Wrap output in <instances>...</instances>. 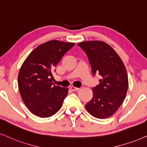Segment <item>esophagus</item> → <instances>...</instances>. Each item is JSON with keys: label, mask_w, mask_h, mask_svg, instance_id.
<instances>
[{"label": "esophagus", "mask_w": 147, "mask_h": 147, "mask_svg": "<svg viewBox=\"0 0 147 147\" xmlns=\"http://www.w3.org/2000/svg\"><path fill=\"white\" fill-rule=\"evenodd\" d=\"M79 89H80V88H75V87H74V86H71V87H70V90H71L72 91H74V92L78 91Z\"/></svg>", "instance_id": "obj_1"}]
</instances>
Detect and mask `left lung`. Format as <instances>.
I'll list each match as a JSON object with an SVG mask.
<instances>
[{
	"label": "left lung",
	"mask_w": 147,
	"mask_h": 147,
	"mask_svg": "<svg viewBox=\"0 0 147 147\" xmlns=\"http://www.w3.org/2000/svg\"><path fill=\"white\" fill-rule=\"evenodd\" d=\"M86 52L92 72L100 77L99 84L92 88L93 97L86 105L94 117L112 116L123 104L128 89V77L124 63L116 51L102 41H86L78 44Z\"/></svg>",
	"instance_id": "8db88e82"
}]
</instances>
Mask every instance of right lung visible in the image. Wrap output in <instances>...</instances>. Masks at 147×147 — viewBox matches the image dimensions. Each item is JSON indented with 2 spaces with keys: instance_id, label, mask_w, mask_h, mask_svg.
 Wrapping results in <instances>:
<instances>
[{
  "instance_id": "right-lung-1",
  "label": "right lung",
  "mask_w": 147,
  "mask_h": 147,
  "mask_svg": "<svg viewBox=\"0 0 147 147\" xmlns=\"http://www.w3.org/2000/svg\"><path fill=\"white\" fill-rule=\"evenodd\" d=\"M75 43L51 40L35 49L26 57L18 77L23 102L30 112L42 118L54 115L62 106L68 89L55 86L53 72Z\"/></svg>"
}]
</instances>
